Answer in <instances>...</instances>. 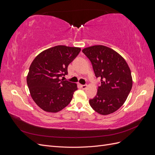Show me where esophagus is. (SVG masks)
<instances>
[{
	"label": "esophagus",
	"mask_w": 155,
	"mask_h": 155,
	"mask_svg": "<svg viewBox=\"0 0 155 155\" xmlns=\"http://www.w3.org/2000/svg\"><path fill=\"white\" fill-rule=\"evenodd\" d=\"M80 87H81V88H83V89H85V88H87V85H81Z\"/></svg>",
	"instance_id": "esophagus-1"
}]
</instances>
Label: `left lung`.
<instances>
[{"label": "left lung", "mask_w": 155, "mask_h": 155, "mask_svg": "<svg viewBox=\"0 0 155 155\" xmlns=\"http://www.w3.org/2000/svg\"><path fill=\"white\" fill-rule=\"evenodd\" d=\"M91 61L95 76L100 79V86L89 104L97 113L107 115L123 105L133 86L131 72L121 56L103 45L82 50Z\"/></svg>", "instance_id": "8db88e82"}]
</instances>
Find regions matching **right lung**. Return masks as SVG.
I'll return each instance as SVG.
<instances>
[{
	"label": "right lung",
	"mask_w": 155,
	"mask_h": 155,
	"mask_svg": "<svg viewBox=\"0 0 155 155\" xmlns=\"http://www.w3.org/2000/svg\"><path fill=\"white\" fill-rule=\"evenodd\" d=\"M81 49L63 45L42 51L33 61L27 76V85L32 99L41 109L57 112L71 101L77 85L60 79L68 74V66Z\"/></svg>",
	"instance_id": "add662e5"
}]
</instances>
